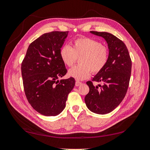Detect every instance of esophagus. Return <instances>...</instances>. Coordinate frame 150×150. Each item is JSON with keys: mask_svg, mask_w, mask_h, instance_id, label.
<instances>
[{"mask_svg": "<svg viewBox=\"0 0 150 150\" xmlns=\"http://www.w3.org/2000/svg\"><path fill=\"white\" fill-rule=\"evenodd\" d=\"M82 84V82H79V81H76L75 82V86H79Z\"/></svg>", "mask_w": 150, "mask_h": 150, "instance_id": "esophagus-1", "label": "esophagus"}]
</instances>
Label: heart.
<instances>
[{"label":"heart","mask_w":150,"mask_h":150,"mask_svg":"<svg viewBox=\"0 0 150 150\" xmlns=\"http://www.w3.org/2000/svg\"><path fill=\"white\" fill-rule=\"evenodd\" d=\"M62 62L72 67L79 59V66L68 71L70 77L82 81L90 77L91 71L99 73L108 62L109 50L98 41L88 37L79 38L73 41L72 46H64L60 51Z\"/></svg>","instance_id":"heart-1"}]
</instances>
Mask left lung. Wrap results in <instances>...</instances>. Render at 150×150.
Wrapping results in <instances>:
<instances>
[{
    "label": "left lung",
    "mask_w": 150,
    "mask_h": 150,
    "mask_svg": "<svg viewBox=\"0 0 150 150\" xmlns=\"http://www.w3.org/2000/svg\"><path fill=\"white\" fill-rule=\"evenodd\" d=\"M90 33L106 40L109 58L104 68L93 78L102 86H94L91 81H88L90 91L84 100L91 111L104 115L115 109L125 97L131 76L132 60L125 44L117 37L108 32Z\"/></svg>",
    "instance_id": "8db88e82"
}]
</instances>
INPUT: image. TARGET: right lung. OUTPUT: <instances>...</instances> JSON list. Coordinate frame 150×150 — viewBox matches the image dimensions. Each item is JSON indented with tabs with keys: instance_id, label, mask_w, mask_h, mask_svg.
<instances>
[{
	"instance_id": "add662e5",
	"label": "right lung",
	"mask_w": 150,
	"mask_h": 150,
	"mask_svg": "<svg viewBox=\"0 0 150 150\" xmlns=\"http://www.w3.org/2000/svg\"><path fill=\"white\" fill-rule=\"evenodd\" d=\"M68 31H52L30 44L21 65L24 89L33 109L44 116L58 115L64 110L73 77L60 79L67 73L60 57Z\"/></svg>"
}]
</instances>
